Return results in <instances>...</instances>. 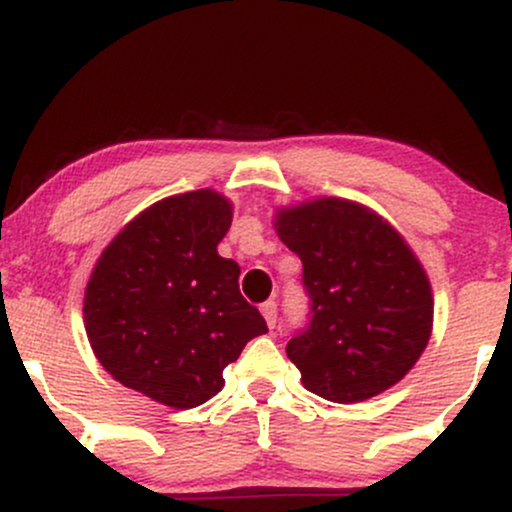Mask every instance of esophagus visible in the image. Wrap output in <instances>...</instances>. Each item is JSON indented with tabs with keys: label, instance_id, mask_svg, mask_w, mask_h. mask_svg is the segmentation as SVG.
I'll return each instance as SVG.
<instances>
[{
	"label": "esophagus",
	"instance_id": "esophagus-1",
	"mask_svg": "<svg viewBox=\"0 0 512 512\" xmlns=\"http://www.w3.org/2000/svg\"><path fill=\"white\" fill-rule=\"evenodd\" d=\"M262 315H264V320H267V327L269 330H274L276 327V303L274 301H267V303H262Z\"/></svg>",
	"mask_w": 512,
	"mask_h": 512
}]
</instances>
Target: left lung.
I'll return each instance as SVG.
<instances>
[{"instance_id":"8db88e82","label":"left lung","mask_w":512,"mask_h":512,"mask_svg":"<svg viewBox=\"0 0 512 512\" xmlns=\"http://www.w3.org/2000/svg\"><path fill=\"white\" fill-rule=\"evenodd\" d=\"M274 231L301 257L313 301L310 327L286 346L305 390L354 404L397 385L433 332L431 281L402 233L344 197L276 207Z\"/></svg>"}]
</instances>
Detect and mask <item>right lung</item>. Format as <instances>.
Segmentation results:
<instances>
[{
    "label": "right lung",
    "mask_w": 512,
    "mask_h": 512,
    "mask_svg": "<svg viewBox=\"0 0 512 512\" xmlns=\"http://www.w3.org/2000/svg\"><path fill=\"white\" fill-rule=\"evenodd\" d=\"M231 221V199L207 187L158 199L105 245L88 276L84 327L117 383L163 407H199L267 332L240 296L238 262L216 250Z\"/></svg>",
    "instance_id": "obj_1"
}]
</instances>
